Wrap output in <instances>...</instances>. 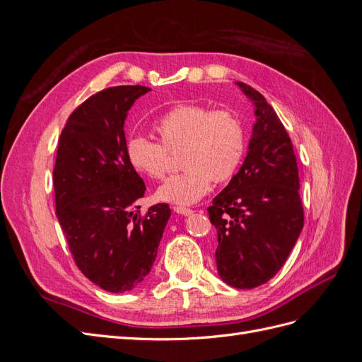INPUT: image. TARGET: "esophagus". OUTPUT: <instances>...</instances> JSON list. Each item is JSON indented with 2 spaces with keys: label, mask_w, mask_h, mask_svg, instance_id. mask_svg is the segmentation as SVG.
<instances>
[{
  "label": "esophagus",
  "mask_w": 362,
  "mask_h": 362,
  "mask_svg": "<svg viewBox=\"0 0 362 362\" xmlns=\"http://www.w3.org/2000/svg\"><path fill=\"white\" fill-rule=\"evenodd\" d=\"M173 211L178 214H182V216L193 214V210H190V208H185V206H173Z\"/></svg>",
  "instance_id": "1"
}]
</instances>
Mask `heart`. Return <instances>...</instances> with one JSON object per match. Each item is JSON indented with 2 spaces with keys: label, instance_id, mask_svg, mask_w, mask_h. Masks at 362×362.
<instances>
[{
  "label": "heart",
  "instance_id": "heart-1",
  "mask_svg": "<svg viewBox=\"0 0 362 362\" xmlns=\"http://www.w3.org/2000/svg\"><path fill=\"white\" fill-rule=\"evenodd\" d=\"M160 144L146 137L128 141L127 156L133 168L152 180L169 169V152L184 149L181 173L172 175L156 192V198L177 205H192L211 190L214 181L234 177L242 163L246 136L240 117L231 110H211L204 105L173 107L156 124Z\"/></svg>",
  "mask_w": 362,
  "mask_h": 362
}]
</instances>
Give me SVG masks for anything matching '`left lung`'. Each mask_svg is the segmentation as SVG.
Here are the masks:
<instances>
[{
	"instance_id": "8db88e82",
	"label": "left lung",
	"mask_w": 362,
	"mask_h": 362,
	"mask_svg": "<svg viewBox=\"0 0 362 362\" xmlns=\"http://www.w3.org/2000/svg\"><path fill=\"white\" fill-rule=\"evenodd\" d=\"M254 107L246 158L206 208L217 229L216 264L223 282L255 288L276 275L303 228L299 170L288 133L255 89L235 83Z\"/></svg>"
}]
</instances>
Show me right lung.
<instances>
[{
    "label": "right lung",
    "instance_id": "obj_1",
    "mask_svg": "<svg viewBox=\"0 0 362 362\" xmlns=\"http://www.w3.org/2000/svg\"><path fill=\"white\" fill-rule=\"evenodd\" d=\"M151 89L116 86L90 96L69 116L54 168L56 210L76 266L110 293L133 290L154 264L170 208L136 211L146 185L127 156L129 108Z\"/></svg>",
    "mask_w": 362,
    "mask_h": 362
}]
</instances>
